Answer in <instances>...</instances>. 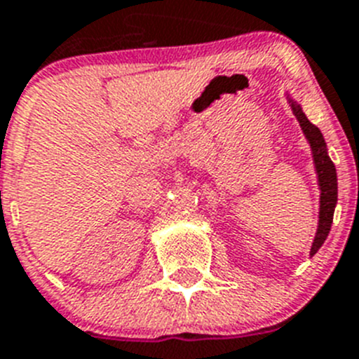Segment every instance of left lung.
Instances as JSON below:
<instances>
[{
    "label": "left lung",
    "mask_w": 359,
    "mask_h": 359,
    "mask_svg": "<svg viewBox=\"0 0 359 359\" xmlns=\"http://www.w3.org/2000/svg\"><path fill=\"white\" fill-rule=\"evenodd\" d=\"M292 114L296 115V119L300 123L302 130H304L307 141H309L311 148H313V157H314V166H316L318 173V182H320V222H318V231L314 236L313 248H311V255H316V251L322 248L325 242L327 235L332 226V217H334V208L338 202V179H336V168L327 155V144L323 141L322 132L311 123L305 114L302 111L300 104L292 99H289Z\"/></svg>",
    "instance_id": "1"
}]
</instances>
